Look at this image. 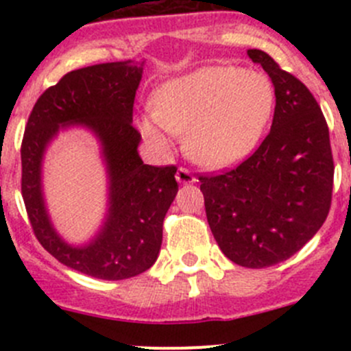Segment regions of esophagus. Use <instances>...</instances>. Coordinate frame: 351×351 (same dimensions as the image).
I'll return each instance as SVG.
<instances>
[{
	"label": "esophagus",
	"mask_w": 351,
	"mask_h": 351,
	"mask_svg": "<svg viewBox=\"0 0 351 351\" xmlns=\"http://www.w3.org/2000/svg\"><path fill=\"white\" fill-rule=\"evenodd\" d=\"M176 180H178V183H193L195 182V176H193L186 168H178V171H176Z\"/></svg>",
	"instance_id": "esophagus-1"
}]
</instances>
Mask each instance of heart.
Returning <instances> with one entry per match:
<instances>
[{
    "label": "heart",
    "mask_w": 351,
    "mask_h": 351,
    "mask_svg": "<svg viewBox=\"0 0 351 351\" xmlns=\"http://www.w3.org/2000/svg\"><path fill=\"white\" fill-rule=\"evenodd\" d=\"M274 101V84L263 73L236 66L202 67L159 88L143 132L154 143H165L159 127L186 134L185 149L192 159L224 168L253 151Z\"/></svg>",
    "instance_id": "obj_1"
}]
</instances>
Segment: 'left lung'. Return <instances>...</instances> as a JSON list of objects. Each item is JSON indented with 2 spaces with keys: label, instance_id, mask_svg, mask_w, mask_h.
Masks as SVG:
<instances>
[{
  "label": "left lung",
  "instance_id": "left-lung-1",
  "mask_svg": "<svg viewBox=\"0 0 351 351\" xmlns=\"http://www.w3.org/2000/svg\"><path fill=\"white\" fill-rule=\"evenodd\" d=\"M247 56L275 86L271 129L236 168L198 180L222 253L241 267L267 268L289 260L326 221L335 162L326 119L306 84L260 49Z\"/></svg>",
  "mask_w": 351,
  "mask_h": 351
}]
</instances>
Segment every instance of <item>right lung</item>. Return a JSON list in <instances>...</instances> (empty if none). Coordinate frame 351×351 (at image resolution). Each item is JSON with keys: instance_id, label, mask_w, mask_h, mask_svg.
<instances>
[{"instance_id": "obj_1", "label": "right lung", "mask_w": 351, "mask_h": 351, "mask_svg": "<svg viewBox=\"0 0 351 351\" xmlns=\"http://www.w3.org/2000/svg\"><path fill=\"white\" fill-rule=\"evenodd\" d=\"M143 64L105 62L71 71L34 105L22 141V197L38 243L66 267L101 280L149 270L162 241V221L178 192L176 166L144 165L132 125ZM84 125L102 143L110 180L109 215L86 247H71L51 228L41 195L47 144L67 125Z\"/></svg>"}]
</instances>
